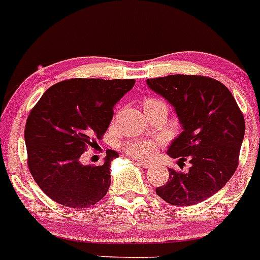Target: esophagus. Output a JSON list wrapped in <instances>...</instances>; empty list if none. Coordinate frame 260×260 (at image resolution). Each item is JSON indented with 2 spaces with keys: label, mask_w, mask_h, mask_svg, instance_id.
<instances>
[{
  "label": "esophagus",
  "mask_w": 260,
  "mask_h": 260,
  "mask_svg": "<svg viewBox=\"0 0 260 260\" xmlns=\"http://www.w3.org/2000/svg\"><path fill=\"white\" fill-rule=\"evenodd\" d=\"M136 164L140 166H142V168H148V166L151 165V164L147 162V161H141V160H136Z\"/></svg>",
  "instance_id": "obj_1"
}]
</instances>
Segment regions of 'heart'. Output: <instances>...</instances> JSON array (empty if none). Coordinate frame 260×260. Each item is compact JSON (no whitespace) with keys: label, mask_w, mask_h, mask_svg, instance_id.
Masks as SVG:
<instances>
[{"label":"heart","mask_w":260,"mask_h":260,"mask_svg":"<svg viewBox=\"0 0 260 260\" xmlns=\"http://www.w3.org/2000/svg\"><path fill=\"white\" fill-rule=\"evenodd\" d=\"M164 107L168 109L165 103L156 98H146L143 100V109L151 110L155 108ZM160 146L158 141L147 140V138H136V140H129L123 145V150L125 153L132 156L133 158H140V160H147L155 155L156 150Z\"/></svg>","instance_id":"obj_1"}]
</instances>
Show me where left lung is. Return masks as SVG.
Returning <instances> with one entry per match:
<instances>
[{"mask_svg":"<svg viewBox=\"0 0 260 260\" xmlns=\"http://www.w3.org/2000/svg\"><path fill=\"white\" fill-rule=\"evenodd\" d=\"M151 90L175 109L183 132L168 155L189 160L186 173L169 169V180L156 194L174 206H193L212 197L230 180L239 165L245 120L230 90L215 79L170 75L148 79Z\"/></svg>","mask_w":260,"mask_h":260,"instance_id":"obj_1","label":"left lung"}]
</instances>
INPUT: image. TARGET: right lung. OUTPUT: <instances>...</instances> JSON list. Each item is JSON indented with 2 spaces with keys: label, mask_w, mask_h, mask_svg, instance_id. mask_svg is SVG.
I'll list each match as a JSON object with an SVG mask.
<instances>
[{
  "label": "right lung",
  "mask_w": 260,
  "mask_h": 260,
  "mask_svg": "<svg viewBox=\"0 0 260 260\" xmlns=\"http://www.w3.org/2000/svg\"><path fill=\"white\" fill-rule=\"evenodd\" d=\"M136 80L70 79L50 86L25 124L27 166L50 200L70 208H87L105 197L110 162L82 165L80 158L107 132L113 108Z\"/></svg>",
  "instance_id": "add662e5"
}]
</instances>
